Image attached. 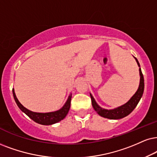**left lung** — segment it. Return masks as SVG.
<instances>
[{"mask_svg": "<svg viewBox=\"0 0 157 157\" xmlns=\"http://www.w3.org/2000/svg\"><path fill=\"white\" fill-rule=\"evenodd\" d=\"M136 62L138 64V67H140L139 62H138V59L136 58ZM139 72H140V85L138 87V90L136 91V93L132 96V97L125 104L122 105V106H119L117 108L114 109H105L101 107H100L97 104V103L95 101V99L93 98V96L90 95L91 98V102H92V106L94 109L95 111L100 115V116L103 117L104 118L110 119V120H119V119L123 118L124 117L128 116V114H130L132 111L134 110V109L136 108L137 105H138V102L141 98L143 96V93H144V75L142 74L141 69H139Z\"/></svg>", "mask_w": 157, "mask_h": 157, "instance_id": "left-lung-1", "label": "left lung"}]
</instances>
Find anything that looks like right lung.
<instances>
[{"label": "right lung", "instance_id": "1", "mask_svg": "<svg viewBox=\"0 0 157 157\" xmlns=\"http://www.w3.org/2000/svg\"><path fill=\"white\" fill-rule=\"evenodd\" d=\"M13 96L14 98V100L16 103H17V106L22 111V112L27 115L29 118L32 119L35 122L38 123V124H43V125H50V124H55L60 122L63 119L65 118L67 114H68L69 109H70L71 105V99H72V94L69 96L68 99H67V102L63 106V107L58 111L53 112H48V113H37V112H33L32 111H29L26 109L25 106H23L21 104V103L19 101L16 94L14 93V90H12Z\"/></svg>", "mask_w": 157, "mask_h": 157}]
</instances>
